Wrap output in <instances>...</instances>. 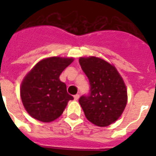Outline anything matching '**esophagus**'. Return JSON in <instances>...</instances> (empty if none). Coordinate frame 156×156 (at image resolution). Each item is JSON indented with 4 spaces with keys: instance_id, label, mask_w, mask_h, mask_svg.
Returning a JSON list of instances; mask_svg holds the SVG:
<instances>
[{
    "instance_id": "esophagus-1",
    "label": "esophagus",
    "mask_w": 156,
    "mask_h": 156,
    "mask_svg": "<svg viewBox=\"0 0 156 156\" xmlns=\"http://www.w3.org/2000/svg\"><path fill=\"white\" fill-rule=\"evenodd\" d=\"M79 97H80V95H78V94H77V95H75L74 96H73V98H74V100H78Z\"/></svg>"
}]
</instances>
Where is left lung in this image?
Here are the masks:
<instances>
[{
    "label": "left lung",
    "mask_w": 156,
    "mask_h": 156,
    "mask_svg": "<svg viewBox=\"0 0 156 156\" xmlns=\"http://www.w3.org/2000/svg\"><path fill=\"white\" fill-rule=\"evenodd\" d=\"M82 69L90 83V93L79 99L89 121L104 127L121 116L127 104V90L123 79L115 66L103 59L80 57Z\"/></svg>",
    "instance_id": "8db88e82"
}]
</instances>
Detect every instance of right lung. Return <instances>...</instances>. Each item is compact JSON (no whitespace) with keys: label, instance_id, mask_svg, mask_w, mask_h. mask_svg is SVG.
<instances>
[{"label":"right lung","instance_id":"1","mask_svg":"<svg viewBox=\"0 0 156 156\" xmlns=\"http://www.w3.org/2000/svg\"><path fill=\"white\" fill-rule=\"evenodd\" d=\"M73 58L52 56L39 61L25 76L21 84L23 106L33 118L51 122L63 113L67 103L73 100L66 85L60 80L62 71Z\"/></svg>","mask_w":156,"mask_h":156}]
</instances>
